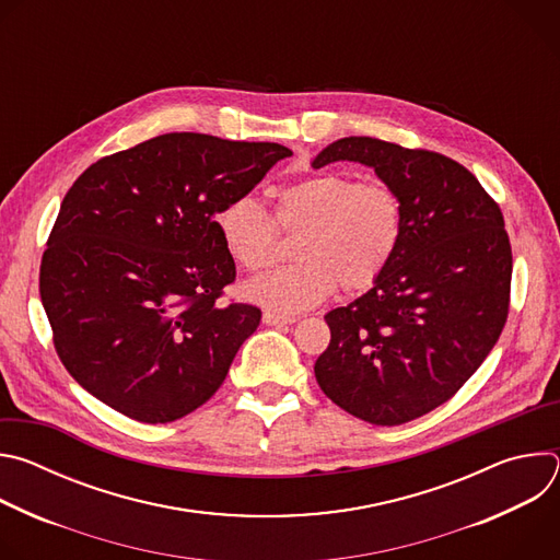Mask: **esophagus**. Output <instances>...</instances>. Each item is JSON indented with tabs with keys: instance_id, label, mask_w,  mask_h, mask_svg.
<instances>
[{
	"instance_id": "esophagus-1",
	"label": "esophagus",
	"mask_w": 560,
	"mask_h": 560,
	"mask_svg": "<svg viewBox=\"0 0 560 560\" xmlns=\"http://www.w3.org/2000/svg\"><path fill=\"white\" fill-rule=\"evenodd\" d=\"M264 324H266V326H292V324H296V318H294V316H288V314L264 312Z\"/></svg>"
}]
</instances>
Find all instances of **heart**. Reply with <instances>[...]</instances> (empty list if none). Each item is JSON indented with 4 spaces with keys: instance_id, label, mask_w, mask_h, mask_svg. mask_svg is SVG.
Masks as SVG:
<instances>
[{
    "instance_id": "heart-1",
    "label": "heart",
    "mask_w": 560,
    "mask_h": 560,
    "mask_svg": "<svg viewBox=\"0 0 560 560\" xmlns=\"http://www.w3.org/2000/svg\"><path fill=\"white\" fill-rule=\"evenodd\" d=\"M217 230L230 259L248 272L275 259V221L301 232L296 264L244 285V296L275 312H303L328 301L339 283L348 292L374 285L404 234V201L389 186L346 175H312L277 192L275 219L253 195H238L217 212Z\"/></svg>"
}]
</instances>
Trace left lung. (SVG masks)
Instances as JSON below:
<instances>
[{"label":"left lung","instance_id":"left-lung-1","mask_svg":"<svg viewBox=\"0 0 560 560\" xmlns=\"http://www.w3.org/2000/svg\"><path fill=\"white\" fill-rule=\"evenodd\" d=\"M354 162L404 201V234L381 279L326 314L318 387L372 425L419 419L478 370L508 310L512 248L501 208L454 159L372 137H343L312 168Z\"/></svg>","mask_w":560,"mask_h":560}]
</instances>
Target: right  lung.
Segmentation results:
<instances>
[{"label": "right lung", "instance_id": "right-lung-1", "mask_svg": "<svg viewBox=\"0 0 560 560\" xmlns=\"http://www.w3.org/2000/svg\"><path fill=\"white\" fill-rule=\"evenodd\" d=\"M290 154L171 132L100 159L72 184L39 294L79 385L141 423L177 421L221 387L261 310L219 303L236 270L214 219Z\"/></svg>", "mask_w": 560, "mask_h": 560}]
</instances>
